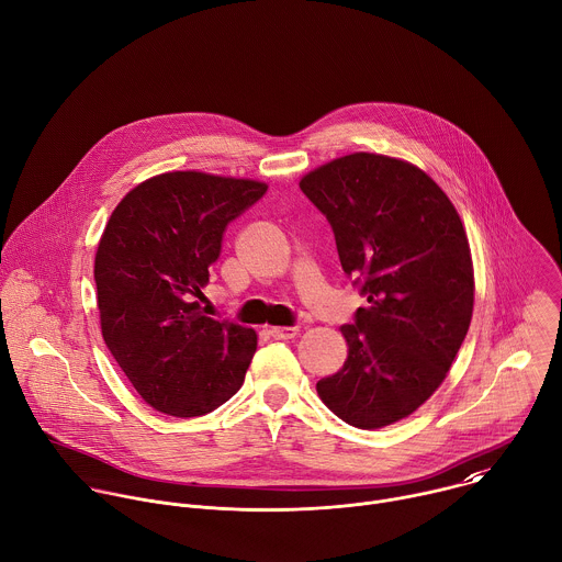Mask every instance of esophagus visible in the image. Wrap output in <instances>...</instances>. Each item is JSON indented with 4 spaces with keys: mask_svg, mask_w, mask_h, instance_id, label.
Wrapping results in <instances>:
<instances>
[{
    "mask_svg": "<svg viewBox=\"0 0 562 562\" xmlns=\"http://www.w3.org/2000/svg\"><path fill=\"white\" fill-rule=\"evenodd\" d=\"M297 333H300L297 326H273V328H269V335H271L273 339H291V337H295Z\"/></svg>",
    "mask_w": 562,
    "mask_h": 562,
    "instance_id": "obj_1",
    "label": "esophagus"
}]
</instances>
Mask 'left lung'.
I'll use <instances>...</instances> for the list:
<instances>
[{
    "label": "left lung",
    "instance_id": "8db88e82",
    "mask_svg": "<svg viewBox=\"0 0 562 562\" xmlns=\"http://www.w3.org/2000/svg\"><path fill=\"white\" fill-rule=\"evenodd\" d=\"M300 190L366 297L341 326L344 366L317 393L348 426H391L439 389L468 335L474 271L463 223L428 173L382 154L335 158Z\"/></svg>",
    "mask_w": 562,
    "mask_h": 562
}]
</instances>
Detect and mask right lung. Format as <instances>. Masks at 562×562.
<instances>
[{
  "label": "right lung",
  "mask_w": 562,
  "mask_h": 562,
  "mask_svg": "<svg viewBox=\"0 0 562 562\" xmlns=\"http://www.w3.org/2000/svg\"><path fill=\"white\" fill-rule=\"evenodd\" d=\"M265 192L256 180L167 171L134 187L105 225L94 258L101 333L136 393L165 415H207L245 382L256 330L207 317L196 297L227 225Z\"/></svg>",
  "instance_id": "1"
}]
</instances>
